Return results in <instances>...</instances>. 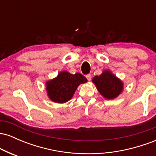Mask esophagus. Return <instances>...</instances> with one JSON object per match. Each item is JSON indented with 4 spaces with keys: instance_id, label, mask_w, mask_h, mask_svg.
I'll use <instances>...</instances> for the list:
<instances>
[{
    "instance_id": "1",
    "label": "esophagus",
    "mask_w": 156,
    "mask_h": 156,
    "mask_svg": "<svg viewBox=\"0 0 156 156\" xmlns=\"http://www.w3.org/2000/svg\"><path fill=\"white\" fill-rule=\"evenodd\" d=\"M86 78H87V80H88L89 81H90L91 79H92V76H91L90 74H88V75H87V76H86Z\"/></svg>"
}]
</instances>
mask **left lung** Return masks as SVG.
<instances>
[{
	"instance_id": "obj_1",
	"label": "left lung",
	"mask_w": 156,
	"mask_h": 156,
	"mask_svg": "<svg viewBox=\"0 0 156 156\" xmlns=\"http://www.w3.org/2000/svg\"><path fill=\"white\" fill-rule=\"evenodd\" d=\"M92 82L100 94L107 100L115 99L124 90L122 80L109 69H105L100 76H94Z\"/></svg>"
}]
</instances>
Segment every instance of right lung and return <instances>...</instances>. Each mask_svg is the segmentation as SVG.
I'll use <instances>...</instances> for the list:
<instances>
[{
	"mask_svg": "<svg viewBox=\"0 0 156 156\" xmlns=\"http://www.w3.org/2000/svg\"><path fill=\"white\" fill-rule=\"evenodd\" d=\"M87 82V78L80 73L71 74L67 71H61L55 78L46 81V92L51 101L67 103L72 99L78 86Z\"/></svg>",
	"mask_w": 156,
	"mask_h": 156,
	"instance_id": "right-lung-1",
	"label": "right lung"
}]
</instances>
